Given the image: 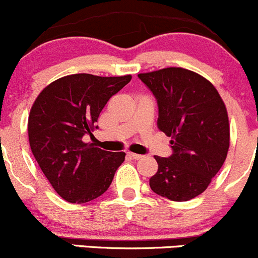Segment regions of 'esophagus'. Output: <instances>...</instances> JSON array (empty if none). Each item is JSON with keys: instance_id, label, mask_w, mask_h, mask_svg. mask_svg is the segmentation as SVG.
<instances>
[{"instance_id": "obj_1", "label": "esophagus", "mask_w": 258, "mask_h": 258, "mask_svg": "<svg viewBox=\"0 0 258 258\" xmlns=\"http://www.w3.org/2000/svg\"><path fill=\"white\" fill-rule=\"evenodd\" d=\"M128 156H129V157H132L133 160H140L141 157H143V155L134 154V152H128Z\"/></svg>"}]
</instances>
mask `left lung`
<instances>
[{
  "label": "left lung",
  "instance_id": "1",
  "mask_svg": "<svg viewBox=\"0 0 258 258\" xmlns=\"http://www.w3.org/2000/svg\"><path fill=\"white\" fill-rule=\"evenodd\" d=\"M138 77L159 106L157 126L171 137L173 154L155 156L159 168L150 178L156 195L185 202L207 189L228 155L230 126L226 107L201 75L182 68H166Z\"/></svg>",
  "mask_w": 258,
  "mask_h": 258
}]
</instances>
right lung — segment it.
I'll return each mask as SVG.
<instances>
[{
  "instance_id": "1",
  "label": "right lung",
  "mask_w": 258,
  "mask_h": 258,
  "mask_svg": "<svg viewBox=\"0 0 258 258\" xmlns=\"http://www.w3.org/2000/svg\"><path fill=\"white\" fill-rule=\"evenodd\" d=\"M130 80V75H69L46 86L33 103L30 149L55 192L66 202L82 204L103 195L125 159V152L104 151L82 138L92 135L103 107Z\"/></svg>"
}]
</instances>
